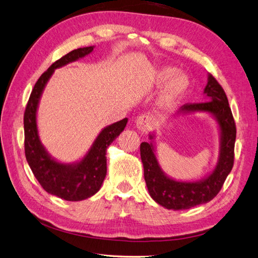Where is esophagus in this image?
Instances as JSON below:
<instances>
[{
  "mask_svg": "<svg viewBox=\"0 0 258 258\" xmlns=\"http://www.w3.org/2000/svg\"><path fill=\"white\" fill-rule=\"evenodd\" d=\"M136 126L140 131H142V132L148 131L152 127L151 117H148L147 115L139 116L138 118L136 119Z\"/></svg>",
  "mask_w": 258,
  "mask_h": 258,
  "instance_id": "obj_1",
  "label": "esophagus"
}]
</instances>
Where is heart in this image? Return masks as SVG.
I'll use <instances>...</instances> for the list:
<instances>
[{
	"mask_svg": "<svg viewBox=\"0 0 258 258\" xmlns=\"http://www.w3.org/2000/svg\"><path fill=\"white\" fill-rule=\"evenodd\" d=\"M176 73V69L166 67L160 69L156 73L153 87L159 89L162 86H165L167 82L168 83L160 98V104L163 106L174 105L186 95V92L189 89L190 82L188 76L184 73H178L177 75Z\"/></svg>",
	"mask_w": 258,
	"mask_h": 258,
	"instance_id": "heart-1",
	"label": "heart"
}]
</instances>
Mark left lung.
Listing matches in <instances>:
<instances>
[{"instance_id": "obj_1", "label": "left lung", "mask_w": 258, "mask_h": 258, "mask_svg": "<svg viewBox=\"0 0 258 258\" xmlns=\"http://www.w3.org/2000/svg\"><path fill=\"white\" fill-rule=\"evenodd\" d=\"M204 93L207 98L206 102L184 104L174 117L208 113L216 121L220 131V154L214 169L207 176L198 181H177L163 172L156 156L155 132L148 135L151 142H143L140 146L150 196L168 210H186L212 200L220 192L233 166L237 131L228 99L222 86L211 74H208V84Z\"/></svg>"}]
</instances>
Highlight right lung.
Listing matches in <instances>:
<instances>
[{"label":"right lung","mask_w":258,"mask_h":258,"mask_svg":"<svg viewBox=\"0 0 258 258\" xmlns=\"http://www.w3.org/2000/svg\"><path fill=\"white\" fill-rule=\"evenodd\" d=\"M95 46L74 49L52 63L38 79L31 92L25 112V152L29 166L43 188L68 201H81L97 194L106 175V148L123 131L128 118L106 126L93 141L84 157L72 163L54 159L38 136L36 115L43 91L54 70L89 54Z\"/></svg>","instance_id":"obj_1"}]
</instances>
